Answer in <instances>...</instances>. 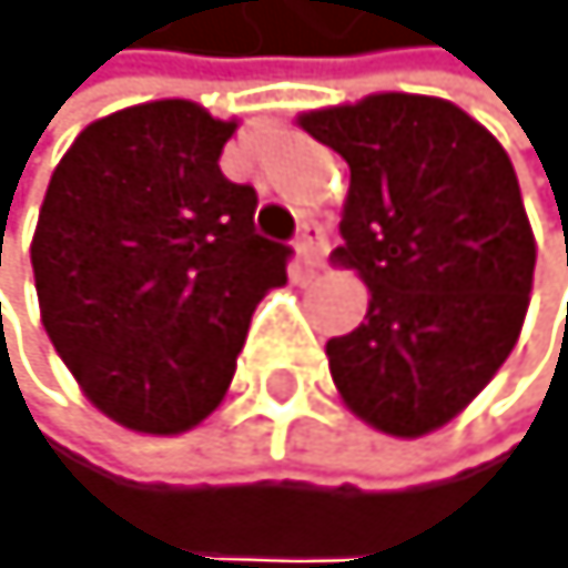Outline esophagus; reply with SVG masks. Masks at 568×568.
I'll use <instances>...</instances> for the list:
<instances>
[{
	"mask_svg": "<svg viewBox=\"0 0 568 568\" xmlns=\"http://www.w3.org/2000/svg\"><path fill=\"white\" fill-rule=\"evenodd\" d=\"M297 256L304 267H320L323 256H327V234H323L320 223H304L297 234Z\"/></svg>",
	"mask_w": 568,
	"mask_h": 568,
	"instance_id": "1",
	"label": "esophagus"
}]
</instances>
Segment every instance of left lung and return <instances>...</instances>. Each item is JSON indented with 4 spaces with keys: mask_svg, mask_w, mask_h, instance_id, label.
I'll return each instance as SVG.
<instances>
[{
    "mask_svg": "<svg viewBox=\"0 0 568 568\" xmlns=\"http://www.w3.org/2000/svg\"><path fill=\"white\" fill-rule=\"evenodd\" d=\"M349 163L334 264L368 316L327 342L342 402L375 432L420 439L454 420L517 345L536 237L506 148L462 106L379 92L297 118Z\"/></svg>",
    "mask_w": 568,
    "mask_h": 568,
    "instance_id": "obj_1",
    "label": "left lung"
}]
</instances>
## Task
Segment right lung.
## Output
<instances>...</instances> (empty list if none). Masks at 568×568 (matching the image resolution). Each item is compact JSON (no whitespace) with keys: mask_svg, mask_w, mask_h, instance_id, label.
<instances>
[{"mask_svg":"<svg viewBox=\"0 0 568 568\" xmlns=\"http://www.w3.org/2000/svg\"><path fill=\"white\" fill-rule=\"evenodd\" d=\"M237 122L155 100L84 125L32 234L40 316L114 424L182 435L219 409L248 320L290 248L252 226L256 189L219 170Z\"/></svg>","mask_w":568,"mask_h":568,"instance_id":"1","label":"right lung"}]
</instances>
